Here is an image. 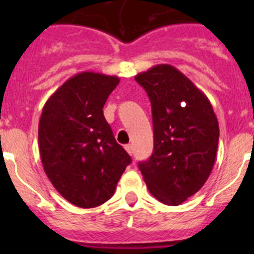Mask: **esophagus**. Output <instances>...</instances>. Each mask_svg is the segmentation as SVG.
<instances>
[{
  "instance_id": "34e87169",
  "label": "esophagus",
  "mask_w": 254,
  "mask_h": 254,
  "mask_svg": "<svg viewBox=\"0 0 254 254\" xmlns=\"http://www.w3.org/2000/svg\"><path fill=\"white\" fill-rule=\"evenodd\" d=\"M125 149H126V151L128 152L129 155H132V152H133V149H132V145H129V143H128V145H126Z\"/></svg>"
}]
</instances>
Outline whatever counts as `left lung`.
Listing matches in <instances>:
<instances>
[{"label":"left lung","mask_w":254,"mask_h":254,"mask_svg":"<svg viewBox=\"0 0 254 254\" xmlns=\"http://www.w3.org/2000/svg\"><path fill=\"white\" fill-rule=\"evenodd\" d=\"M151 103L154 151L138 164L155 198L178 206L205 185L214 168L219 122L210 100L170 64L134 76Z\"/></svg>","instance_id":"1"}]
</instances>
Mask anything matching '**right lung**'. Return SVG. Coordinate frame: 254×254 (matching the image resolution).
Returning <instances> with one entry per match:
<instances>
[{
  "instance_id": "1",
  "label": "right lung",
  "mask_w": 254,
  "mask_h": 254,
  "mask_svg": "<svg viewBox=\"0 0 254 254\" xmlns=\"http://www.w3.org/2000/svg\"><path fill=\"white\" fill-rule=\"evenodd\" d=\"M120 77L85 71L49 96L38 141L44 172L64 198L91 208L113 196L131 156L117 143L103 107Z\"/></svg>"
}]
</instances>
